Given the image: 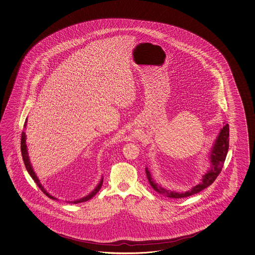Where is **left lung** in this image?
I'll list each match as a JSON object with an SVG mask.
<instances>
[{
    "mask_svg": "<svg viewBox=\"0 0 255 255\" xmlns=\"http://www.w3.org/2000/svg\"><path fill=\"white\" fill-rule=\"evenodd\" d=\"M229 142H230V126L226 125L220 130L218 138L215 142L214 146L212 147L211 154H210V161H211V168L203 176L202 181L198 185L193 187L190 191H187L185 193H178L172 192L169 190H166L162 188L155 181L152 180L151 174L148 168H145V173L148 179L150 185L155 190V192L160 193L162 195L168 197V198H184L191 196L195 193H198L203 191L205 188L210 186L215 180L218 178V175L221 172L223 168L224 162L226 160V156L229 151Z\"/></svg>",
    "mask_w": 255,
    "mask_h": 255,
    "instance_id": "obj_1",
    "label": "left lung"
}]
</instances>
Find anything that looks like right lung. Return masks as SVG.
Returning <instances> with one entry per match:
<instances>
[{
  "label": "right lung",
  "mask_w": 255,
  "mask_h": 255,
  "mask_svg": "<svg viewBox=\"0 0 255 255\" xmlns=\"http://www.w3.org/2000/svg\"><path fill=\"white\" fill-rule=\"evenodd\" d=\"M25 125H26V121H25ZM21 152H22V156H23V160H24V163H25V168H26V170L28 171L29 175L31 176L32 179H33L34 181L37 183V185L38 186V188H39V189H40V190H41V191H42V192H43V193H45L48 197H50V199H53V200H57L55 197L51 196V195H50L49 193H47V192L45 191V189H44L42 185L40 184L39 180L37 179L36 174H35L34 170H33V168H32L31 164H30V162H29V158H28V155H27V150H26V144H25V134L24 131H22V135H21ZM102 183H103V178H102L101 180H100L99 185L94 189V191L92 193H89L88 195H87V196H86V197H84V198L76 200V201H74V202H72V203H74V204H78V203L87 202L88 200L93 198V196H95V195L97 194V193L100 191V188L102 186ZM68 203H70V202H68Z\"/></svg>",
  "instance_id": "obj_1"
}]
</instances>
